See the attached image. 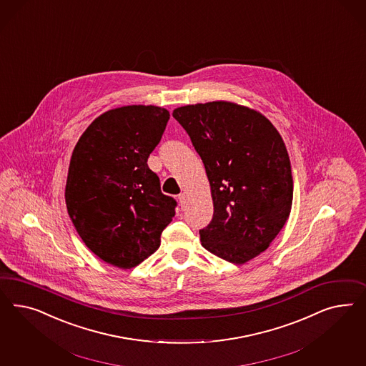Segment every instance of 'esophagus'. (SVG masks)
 <instances>
[{"instance_id": "1", "label": "esophagus", "mask_w": 366, "mask_h": 366, "mask_svg": "<svg viewBox=\"0 0 366 366\" xmlns=\"http://www.w3.org/2000/svg\"><path fill=\"white\" fill-rule=\"evenodd\" d=\"M187 194H184V193H181L179 196H178V201H179V205H181V208L184 209L185 208V205H187Z\"/></svg>"}]
</instances>
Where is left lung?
<instances>
[{
	"mask_svg": "<svg viewBox=\"0 0 366 366\" xmlns=\"http://www.w3.org/2000/svg\"><path fill=\"white\" fill-rule=\"evenodd\" d=\"M173 117L199 153L213 201L201 245L227 262L244 264L266 251L287 222L292 174L287 149L259 111L216 100L178 107Z\"/></svg>",
	"mask_w": 366,
	"mask_h": 366,
	"instance_id": "1",
	"label": "left lung"
}]
</instances>
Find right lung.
Instances as JSON below:
<instances>
[{"mask_svg": "<svg viewBox=\"0 0 366 366\" xmlns=\"http://www.w3.org/2000/svg\"><path fill=\"white\" fill-rule=\"evenodd\" d=\"M169 117L152 104L106 111L72 152L68 214L84 244L111 266L129 269L154 254L176 214V199L161 192L159 178L147 167Z\"/></svg>", "mask_w": 366, "mask_h": 366, "instance_id": "obj_1", "label": "right lung"}]
</instances>
